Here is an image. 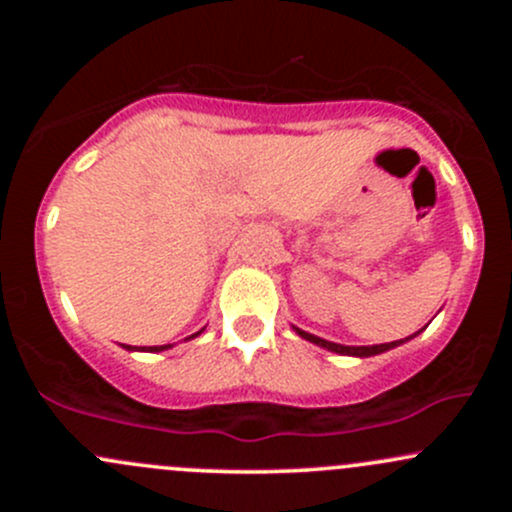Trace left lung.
Listing matches in <instances>:
<instances>
[{"instance_id":"1","label":"left lung","mask_w":512,"mask_h":512,"mask_svg":"<svg viewBox=\"0 0 512 512\" xmlns=\"http://www.w3.org/2000/svg\"><path fill=\"white\" fill-rule=\"evenodd\" d=\"M294 332H297L299 337H302V339H307V342H312V344H317V347L327 349V352L342 354V356H359V359H364V356H376V354H384V352H389V349H394V347H399V344L409 342L411 337H416V334H418V332H416V334H411V337H406V339H399V342H389V344H374V347H347V344L327 342V339H322V337H314V334L304 332V329H299V327H294Z\"/></svg>"}]
</instances>
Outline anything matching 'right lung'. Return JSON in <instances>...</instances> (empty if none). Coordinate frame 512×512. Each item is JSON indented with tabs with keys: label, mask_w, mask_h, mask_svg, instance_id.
<instances>
[{
	"label": "right lung",
	"mask_w": 512,
	"mask_h": 512,
	"mask_svg": "<svg viewBox=\"0 0 512 512\" xmlns=\"http://www.w3.org/2000/svg\"><path fill=\"white\" fill-rule=\"evenodd\" d=\"M198 334H203V329H200V332H195V334H190L188 339H195L198 337ZM188 339H185V342H188ZM123 349H128V352H163V349H173V344H163V347H128V344H121Z\"/></svg>",
	"instance_id": "add662e5"
}]
</instances>
